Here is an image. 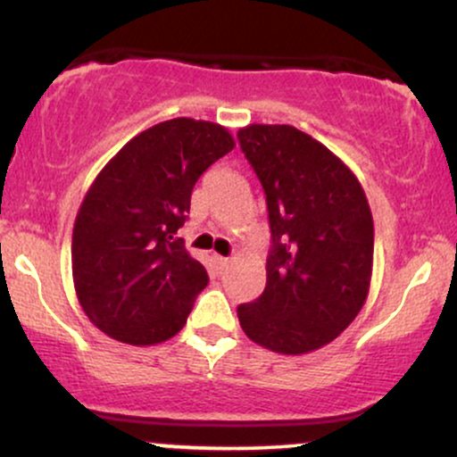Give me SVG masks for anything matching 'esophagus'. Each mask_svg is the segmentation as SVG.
I'll list each match as a JSON object with an SVG mask.
<instances>
[{
    "label": "esophagus",
    "mask_w": 457,
    "mask_h": 457,
    "mask_svg": "<svg viewBox=\"0 0 457 457\" xmlns=\"http://www.w3.org/2000/svg\"><path fill=\"white\" fill-rule=\"evenodd\" d=\"M214 264L219 270H225L229 266V258H221V255H214Z\"/></svg>",
    "instance_id": "34e87169"
}]
</instances>
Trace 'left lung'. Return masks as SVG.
I'll return each mask as SVG.
<instances>
[{
    "label": "left lung",
    "mask_w": 457,
    "mask_h": 457,
    "mask_svg": "<svg viewBox=\"0 0 457 457\" xmlns=\"http://www.w3.org/2000/svg\"><path fill=\"white\" fill-rule=\"evenodd\" d=\"M240 148L269 206L272 249L266 287L238 307L251 342L307 354L342 335L370 295L374 219L342 159L287 124H249Z\"/></svg>",
    "instance_id": "obj_1"
}]
</instances>
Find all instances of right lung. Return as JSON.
I'll use <instances>...</instances> for the list:
<instances>
[{
  "label": "right lung",
  "mask_w": 457,
  "mask_h": 457,
  "mask_svg": "<svg viewBox=\"0 0 457 457\" xmlns=\"http://www.w3.org/2000/svg\"><path fill=\"white\" fill-rule=\"evenodd\" d=\"M234 145L221 124L167 120L130 139L87 188L72 229V281L104 335L154 345L185 327L208 275L176 234L197 178Z\"/></svg>",
  "instance_id": "1"
}]
</instances>
